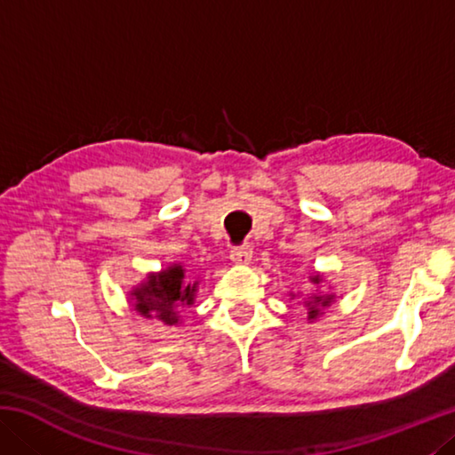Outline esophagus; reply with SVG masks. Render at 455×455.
<instances>
[{"label":"esophagus","instance_id":"34e87169","mask_svg":"<svg viewBox=\"0 0 455 455\" xmlns=\"http://www.w3.org/2000/svg\"><path fill=\"white\" fill-rule=\"evenodd\" d=\"M230 260H233L235 265H251L252 260V249L249 244H243V246H235L233 251H230Z\"/></svg>","mask_w":455,"mask_h":455}]
</instances>
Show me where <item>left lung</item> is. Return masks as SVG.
Returning <instances> with one entry per match:
<instances>
[{
    "label": "left lung",
    "instance_id": "1",
    "mask_svg": "<svg viewBox=\"0 0 455 455\" xmlns=\"http://www.w3.org/2000/svg\"><path fill=\"white\" fill-rule=\"evenodd\" d=\"M309 281L315 287V291H311V295H307L305 299H301V301L307 309V321L311 323V321H317L323 315V309H327V307L333 305L337 297H335V292H331V291H327V292L321 291V284H323V281H325V275L323 273L313 271L309 275ZM289 297H291V301H299V292L289 291Z\"/></svg>",
    "mask_w": 455,
    "mask_h": 455
}]
</instances>
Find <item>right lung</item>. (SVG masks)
<instances>
[{"mask_svg":"<svg viewBox=\"0 0 455 455\" xmlns=\"http://www.w3.org/2000/svg\"><path fill=\"white\" fill-rule=\"evenodd\" d=\"M198 281H192L187 267L172 263L158 273H148L146 279L128 291L132 309L144 319H158L166 327L179 325L180 311L195 305Z\"/></svg>","mask_w":455,"mask_h":455,"instance_id":"add662e5","label":"right lung"}]
</instances>
